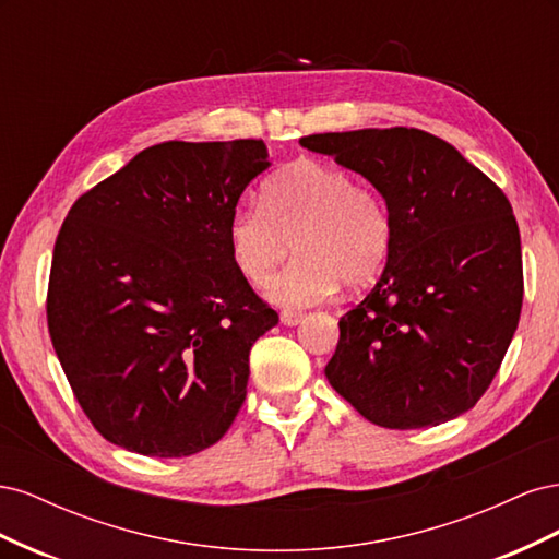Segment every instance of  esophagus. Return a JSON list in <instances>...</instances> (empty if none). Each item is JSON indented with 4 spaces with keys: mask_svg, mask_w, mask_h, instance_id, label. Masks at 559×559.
<instances>
[{
    "mask_svg": "<svg viewBox=\"0 0 559 559\" xmlns=\"http://www.w3.org/2000/svg\"><path fill=\"white\" fill-rule=\"evenodd\" d=\"M280 319H282V324H286V326H298L300 321L306 319V314L296 312V310H284V312L280 314Z\"/></svg>",
    "mask_w": 559,
    "mask_h": 559,
    "instance_id": "esophagus-1",
    "label": "esophagus"
}]
</instances>
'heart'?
<instances>
[{"instance_id":"obj_1","label":"heart","mask_w":559,"mask_h":559,"mask_svg":"<svg viewBox=\"0 0 559 559\" xmlns=\"http://www.w3.org/2000/svg\"><path fill=\"white\" fill-rule=\"evenodd\" d=\"M392 242V214L373 186L314 158L282 167L263 183V205L238 207L228 224L233 261L253 286L267 284L294 247L300 251L270 286L292 308L329 298L343 282L366 286Z\"/></svg>"}]
</instances>
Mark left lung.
Segmentation results:
<instances>
[{
  "instance_id": "8db88e82",
  "label": "left lung",
  "mask_w": 559,
  "mask_h": 559,
  "mask_svg": "<svg viewBox=\"0 0 559 559\" xmlns=\"http://www.w3.org/2000/svg\"><path fill=\"white\" fill-rule=\"evenodd\" d=\"M382 193L394 242L378 284L341 317L331 386L368 421L421 429L471 411L522 310L509 198L445 140L417 128L300 138Z\"/></svg>"
}]
</instances>
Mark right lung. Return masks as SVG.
<instances>
[{"label":"right lung","instance_id":"add662e5","mask_svg":"<svg viewBox=\"0 0 559 559\" xmlns=\"http://www.w3.org/2000/svg\"><path fill=\"white\" fill-rule=\"evenodd\" d=\"M263 140L163 142L83 193L58 233L46 319L91 425L146 456L214 445L280 317L233 261L228 224Z\"/></svg>","mask_w":559,"mask_h":559}]
</instances>
